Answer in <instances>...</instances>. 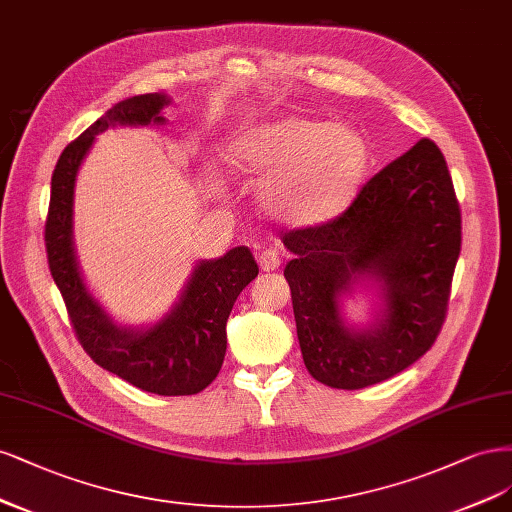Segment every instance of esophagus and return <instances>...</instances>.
<instances>
[{
    "label": "esophagus",
    "instance_id": "34e87169",
    "mask_svg": "<svg viewBox=\"0 0 512 512\" xmlns=\"http://www.w3.org/2000/svg\"><path fill=\"white\" fill-rule=\"evenodd\" d=\"M278 266H280V255L274 246L259 253V268L263 272H274V270H278Z\"/></svg>",
    "mask_w": 512,
    "mask_h": 512
}]
</instances>
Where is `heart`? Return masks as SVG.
I'll return each instance as SVG.
<instances>
[{"mask_svg": "<svg viewBox=\"0 0 512 512\" xmlns=\"http://www.w3.org/2000/svg\"><path fill=\"white\" fill-rule=\"evenodd\" d=\"M238 172L266 178L261 204L289 225H319L342 212L368 172L370 148L351 125L283 117L242 131L229 144Z\"/></svg>", "mask_w": 512, "mask_h": 512, "instance_id": "obj_1", "label": "heart"}]
</instances>
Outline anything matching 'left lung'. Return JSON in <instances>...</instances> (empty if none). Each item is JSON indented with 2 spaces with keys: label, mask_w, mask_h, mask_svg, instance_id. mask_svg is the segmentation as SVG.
<instances>
[{
  "label": "left lung",
  "mask_w": 512,
  "mask_h": 512,
  "mask_svg": "<svg viewBox=\"0 0 512 512\" xmlns=\"http://www.w3.org/2000/svg\"><path fill=\"white\" fill-rule=\"evenodd\" d=\"M283 244L293 253L285 278L310 376L364 389L406 370L440 334L461 251V212L440 148L419 140L340 217L291 229ZM366 282L384 304L366 328L346 326L341 295Z\"/></svg>",
  "instance_id": "8db88e82"
}]
</instances>
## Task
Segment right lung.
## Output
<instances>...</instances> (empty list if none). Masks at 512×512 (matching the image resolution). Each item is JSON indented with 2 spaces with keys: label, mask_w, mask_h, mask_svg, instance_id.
<instances>
[{
  "label": "right lung",
  "mask_w": 512,
  "mask_h": 512,
  "mask_svg": "<svg viewBox=\"0 0 512 512\" xmlns=\"http://www.w3.org/2000/svg\"><path fill=\"white\" fill-rule=\"evenodd\" d=\"M168 95L146 93L114 104L65 146L53 178L44 242L76 338L97 366L157 395H193L217 378L227 349L225 325L240 291L259 274L246 246L197 263L180 300L151 327L117 325L82 280L72 236L74 183L97 134L114 125H163Z\"/></svg>",
  "instance_id": "1"
}]
</instances>
